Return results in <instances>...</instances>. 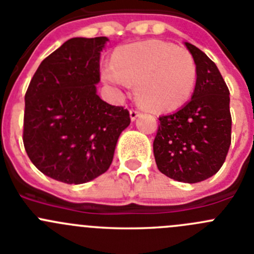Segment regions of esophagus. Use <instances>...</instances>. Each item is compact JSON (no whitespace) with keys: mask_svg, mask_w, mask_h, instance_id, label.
<instances>
[{"mask_svg":"<svg viewBox=\"0 0 254 254\" xmlns=\"http://www.w3.org/2000/svg\"><path fill=\"white\" fill-rule=\"evenodd\" d=\"M138 116H139V111L136 110V108H132V110L129 111V117H131L132 121L136 120V118L138 117Z\"/></svg>","mask_w":254,"mask_h":254,"instance_id":"1","label":"esophagus"}]
</instances>
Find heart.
<instances>
[{"label":"heart","instance_id":"b5f03b06","mask_svg":"<svg viewBox=\"0 0 254 254\" xmlns=\"http://www.w3.org/2000/svg\"><path fill=\"white\" fill-rule=\"evenodd\" d=\"M106 82L126 87L136 83V98L151 112H172L188 102L195 86L192 56L162 41H144L118 48L112 64L102 71Z\"/></svg>","mask_w":254,"mask_h":254}]
</instances>
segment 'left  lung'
<instances>
[{"mask_svg": "<svg viewBox=\"0 0 254 254\" xmlns=\"http://www.w3.org/2000/svg\"><path fill=\"white\" fill-rule=\"evenodd\" d=\"M197 69L192 100L180 111L159 117L153 153L159 172L197 183L216 175L231 146L229 89L216 64L186 42Z\"/></svg>", "mask_w": 254, "mask_h": 254, "instance_id": "left-lung-1", "label": "left lung"}]
</instances>
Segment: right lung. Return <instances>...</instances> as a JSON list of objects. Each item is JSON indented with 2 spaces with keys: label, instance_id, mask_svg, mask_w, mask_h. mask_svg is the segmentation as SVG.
Returning <instances> with one entry per match:
<instances>
[{
  "label": "right lung",
  "instance_id": "right-lung-1",
  "mask_svg": "<svg viewBox=\"0 0 254 254\" xmlns=\"http://www.w3.org/2000/svg\"><path fill=\"white\" fill-rule=\"evenodd\" d=\"M106 37L71 38L41 62L25 95L23 146L33 165L68 185L110 168L128 110L96 93Z\"/></svg>",
  "mask_w": 254,
  "mask_h": 254
}]
</instances>
